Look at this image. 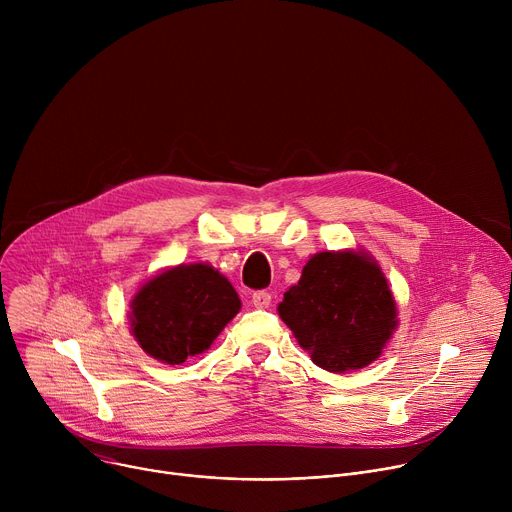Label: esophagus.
<instances>
[{
    "mask_svg": "<svg viewBox=\"0 0 512 512\" xmlns=\"http://www.w3.org/2000/svg\"><path fill=\"white\" fill-rule=\"evenodd\" d=\"M251 302H253L255 308L265 310V308L271 306V294H269V291H265V289H259V291H255V294H253Z\"/></svg>",
    "mask_w": 512,
    "mask_h": 512,
    "instance_id": "obj_1",
    "label": "esophagus"
}]
</instances>
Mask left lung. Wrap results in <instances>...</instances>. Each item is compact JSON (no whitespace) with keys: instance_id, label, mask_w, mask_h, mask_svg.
<instances>
[{"instance_id":"1","label":"left lung","mask_w":512,"mask_h":512,"mask_svg":"<svg viewBox=\"0 0 512 512\" xmlns=\"http://www.w3.org/2000/svg\"><path fill=\"white\" fill-rule=\"evenodd\" d=\"M277 310L314 364L330 373L367 367L397 326L383 271L354 251L314 255Z\"/></svg>"}]
</instances>
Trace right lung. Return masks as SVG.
Returning a JSON list of instances; mask_svg holds the SVG:
<instances>
[{
	"label": "right lung",
	"instance_id": "obj_1",
	"mask_svg": "<svg viewBox=\"0 0 512 512\" xmlns=\"http://www.w3.org/2000/svg\"><path fill=\"white\" fill-rule=\"evenodd\" d=\"M241 300L210 265H180L145 283L131 302V330L150 356L182 364L204 352L237 316Z\"/></svg>",
	"mask_w": 512,
	"mask_h": 512
}]
</instances>
